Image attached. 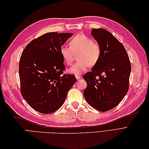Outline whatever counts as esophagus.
Here are the masks:
<instances>
[{"instance_id":"34e87169","label":"esophagus","mask_w":149,"mask_h":149,"mask_svg":"<svg viewBox=\"0 0 149 149\" xmlns=\"http://www.w3.org/2000/svg\"><path fill=\"white\" fill-rule=\"evenodd\" d=\"M76 79H79L81 78V75L80 74L76 75Z\"/></svg>"}]
</instances>
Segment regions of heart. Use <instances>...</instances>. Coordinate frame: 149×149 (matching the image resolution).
I'll use <instances>...</instances> for the list:
<instances>
[{"label":"heart","instance_id":"b5f03b06","mask_svg":"<svg viewBox=\"0 0 149 149\" xmlns=\"http://www.w3.org/2000/svg\"><path fill=\"white\" fill-rule=\"evenodd\" d=\"M70 46H62L60 53L65 63L70 65L74 53L79 52L78 61L68 70L70 73L75 75L81 74L86 71L88 66L96 65L100 61L101 55L100 45L86 35L78 34L74 36L70 40Z\"/></svg>","mask_w":149,"mask_h":149}]
</instances>
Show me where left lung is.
I'll return each mask as SVG.
<instances>
[{
    "instance_id": "obj_1",
    "label": "left lung",
    "mask_w": 149,
    "mask_h": 149,
    "mask_svg": "<svg viewBox=\"0 0 149 149\" xmlns=\"http://www.w3.org/2000/svg\"><path fill=\"white\" fill-rule=\"evenodd\" d=\"M101 48L100 61L83 76L87 83L83 95L94 109L105 112L118 106L127 94L131 66L123 45L109 31L91 30Z\"/></svg>"
}]
</instances>
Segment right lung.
I'll return each mask as SVG.
<instances>
[{"label":"right lung","mask_w":149,"mask_h":149,"mask_svg":"<svg viewBox=\"0 0 149 149\" xmlns=\"http://www.w3.org/2000/svg\"><path fill=\"white\" fill-rule=\"evenodd\" d=\"M73 33L49 32L30 42L19 62L21 94L33 109L43 114L57 111L76 81L73 74H63L60 53Z\"/></svg>","instance_id":"obj_1"}]
</instances>
